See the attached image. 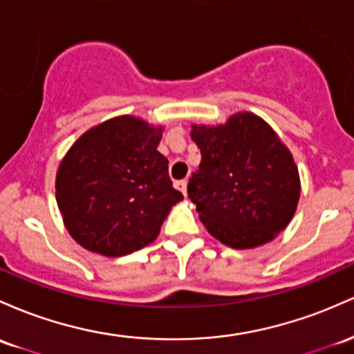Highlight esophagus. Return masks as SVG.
<instances>
[{
    "label": "esophagus",
    "mask_w": 354,
    "mask_h": 354,
    "mask_svg": "<svg viewBox=\"0 0 354 354\" xmlns=\"http://www.w3.org/2000/svg\"><path fill=\"white\" fill-rule=\"evenodd\" d=\"M174 186H176V188L180 189V192L183 193V195H186V186H188V180H180V181H176V183H174Z\"/></svg>",
    "instance_id": "obj_1"
}]
</instances>
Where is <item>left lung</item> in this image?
Here are the masks:
<instances>
[{
    "label": "left lung",
    "mask_w": 354,
    "mask_h": 354,
    "mask_svg": "<svg viewBox=\"0 0 354 354\" xmlns=\"http://www.w3.org/2000/svg\"><path fill=\"white\" fill-rule=\"evenodd\" d=\"M201 162L188 198L221 243L252 248L284 230L299 201V173L289 149L257 115L242 112L225 126H193Z\"/></svg>",
    "instance_id": "1"
}]
</instances>
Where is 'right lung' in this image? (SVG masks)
Returning a JSON list of instances; mask_svg holds the SVG:
<instances>
[{
    "label": "right lung",
    "mask_w": 354,
    "mask_h": 354,
    "mask_svg": "<svg viewBox=\"0 0 354 354\" xmlns=\"http://www.w3.org/2000/svg\"><path fill=\"white\" fill-rule=\"evenodd\" d=\"M161 131L122 115L70 147L57 173V203L80 245L120 257L156 239L171 207L183 200L158 151Z\"/></svg>",
    "instance_id": "obj_1"
}]
</instances>
